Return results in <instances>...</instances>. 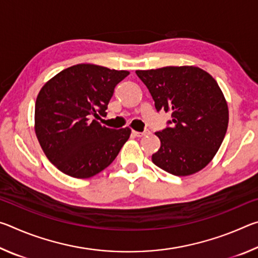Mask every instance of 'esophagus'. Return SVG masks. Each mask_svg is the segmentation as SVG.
Masks as SVG:
<instances>
[{"instance_id": "obj_1", "label": "esophagus", "mask_w": 258, "mask_h": 258, "mask_svg": "<svg viewBox=\"0 0 258 258\" xmlns=\"http://www.w3.org/2000/svg\"><path fill=\"white\" fill-rule=\"evenodd\" d=\"M150 131L149 130H146L145 132H138V131H132V134L134 137H138V138H141V137H145V135L149 134Z\"/></svg>"}]
</instances>
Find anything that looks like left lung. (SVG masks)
<instances>
[{
    "instance_id": "8db88e82",
    "label": "left lung",
    "mask_w": 258,
    "mask_h": 258,
    "mask_svg": "<svg viewBox=\"0 0 258 258\" xmlns=\"http://www.w3.org/2000/svg\"><path fill=\"white\" fill-rule=\"evenodd\" d=\"M157 111L171 112V127L157 132L160 148L152 163L176 176L202 171L223 142L229 109L217 82L194 66L137 71Z\"/></svg>"
}]
</instances>
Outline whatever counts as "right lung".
Wrapping results in <instances>:
<instances>
[{
  "instance_id": "right-lung-1",
  "label": "right lung",
  "mask_w": 258,
  "mask_h": 258,
  "mask_svg": "<svg viewBox=\"0 0 258 258\" xmlns=\"http://www.w3.org/2000/svg\"><path fill=\"white\" fill-rule=\"evenodd\" d=\"M128 74L80 63L63 69L42 87L35 103V133L59 171L89 178L115 160L131 128H108L93 117L107 115L115 86Z\"/></svg>"
}]
</instances>
